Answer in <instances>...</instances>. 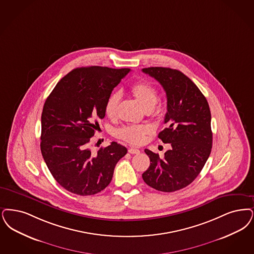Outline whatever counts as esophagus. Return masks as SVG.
Returning a JSON list of instances; mask_svg holds the SVG:
<instances>
[{"label": "esophagus", "instance_id": "esophagus-1", "mask_svg": "<svg viewBox=\"0 0 254 254\" xmlns=\"http://www.w3.org/2000/svg\"><path fill=\"white\" fill-rule=\"evenodd\" d=\"M128 152L130 153V154H139L140 153V150L139 149H137V148H128Z\"/></svg>", "mask_w": 254, "mask_h": 254}]
</instances>
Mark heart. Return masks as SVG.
I'll return each instance as SVG.
<instances>
[{"label":"heart","instance_id":"heart-1","mask_svg":"<svg viewBox=\"0 0 254 254\" xmlns=\"http://www.w3.org/2000/svg\"><path fill=\"white\" fill-rule=\"evenodd\" d=\"M130 92L134 98L141 104L145 112L152 111L158 101V91L149 82L139 80L135 82L130 88ZM120 104V94L114 92L110 96L105 106V112L110 119L117 117ZM150 131V127L143 125H130L122 127L118 131V136L133 144L143 142L144 136Z\"/></svg>","mask_w":254,"mask_h":254}]
</instances>
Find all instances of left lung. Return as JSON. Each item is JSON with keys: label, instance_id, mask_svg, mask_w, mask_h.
Instances as JSON below:
<instances>
[{"label": "left lung", "instance_id": "8db88e82", "mask_svg": "<svg viewBox=\"0 0 254 254\" xmlns=\"http://www.w3.org/2000/svg\"><path fill=\"white\" fill-rule=\"evenodd\" d=\"M142 71L160 82L166 92V127L158 137L171 144L163 158L144 149L150 165L142 174V180L158 191L175 192L193 183L211 154L209 104L196 85L179 70L149 67Z\"/></svg>", "mask_w": 254, "mask_h": 254}]
</instances>
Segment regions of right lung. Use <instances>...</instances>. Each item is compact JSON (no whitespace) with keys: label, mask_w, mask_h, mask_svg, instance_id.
<instances>
[{"label":"right lung","mask_w":254,"mask_h":254,"mask_svg":"<svg viewBox=\"0 0 254 254\" xmlns=\"http://www.w3.org/2000/svg\"><path fill=\"white\" fill-rule=\"evenodd\" d=\"M129 71L101 66L76 68L61 78L44 103L41 154L54 179L67 191L79 195L101 192L127 152L116 142L92 152L90 142L106 115L112 91Z\"/></svg>","instance_id":"1"}]
</instances>
